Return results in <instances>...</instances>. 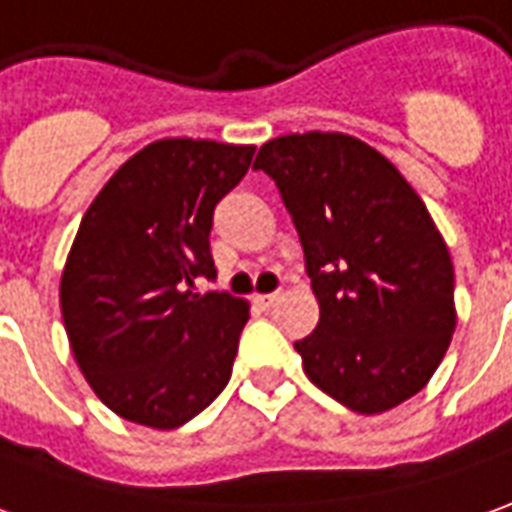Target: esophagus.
Returning a JSON list of instances; mask_svg holds the SVG:
<instances>
[{
    "label": "esophagus",
    "mask_w": 512,
    "mask_h": 512,
    "mask_svg": "<svg viewBox=\"0 0 512 512\" xmlns=\"http://www.w3.org/2000/svg\"><path fill=\"white\" fill-rule=\"evenodd\" d=\"M278 301V292H270V295H256L253 298V303L259 306V309H270V306H276Z\"/></svg>",
    "instance_id": "obj_1"
}]
</instances>
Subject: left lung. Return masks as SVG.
<instances>
[{"label":"left lung","instance_id":"1","mask_svg":"<svg viewBox=\"0 0 512 512\" xmlns=\"http://www.w3.org/2000/svg\"><path fill=\"white\" fill-rule=\"evenodd\" d=\"M253 169L276 181L320 303L295 343L309 382L365 415L415 396L457 323L449 248L421 197L345 133L278 136Z\"/></svg>","mask_w":512,"mask_h":512}]
</instances>
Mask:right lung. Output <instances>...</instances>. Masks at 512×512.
Segmentation results:
<instances>
[{"label": "right lung", "mask_w": 512, "mask_h": 512, "mask_svg": "<svg viewBox=\"0 0 512 512\" xmlns=\"http://www.w3.org/2000/svg\"><path fill=\"white\" fill-rule=\"evenodd\" d=\"M256 147L161 139L91 203L61 278L72 354L105 407L175 429L225 390L248 303L195 292L217 278L211 222Z\"/></svg>", "instance_id": "1"}]
</instances>
